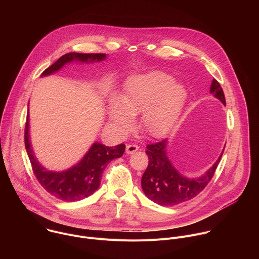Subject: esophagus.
Listing matches in <instances>:
<instances>
[{
  "label": "esophagus",
  "mask_w": 259,
  "mask_h": 259,
  "mask_svg": "<svg viewBox=\"0 0 259 259\" xmlns=\"http://www.w3.org/2000/svg\"><path fill=\"white\" fill-rule=\"evenodd\" d=\"M138 149H139V146L137 144H134V143L127 144V146H126V153L128 155H130V154H133V153L137 152Z\"/></svg>",
  "instance_id": "34e87169"
}]
</instances>
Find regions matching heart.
Listing matches in <instances>:
<instances>
[{
	"label": "heart",
	"mask_w": 259,
	"mask_h": 259,
	"mask_svg": "<svg viewBox=\"0 0 259 259\" xmlns=\"http://www.w3.org/2000/svg\"><path fill=\"white\" fill-rule=\"evenodd\" d=\"M187 98V90L163 71H151L130 78L119 99L113 97L108 104V119L125 132L132 118L139 115V125L144 133L159 137L175 124Z\"/></svg>",
	"instance_id": "1"
}]
</instances>
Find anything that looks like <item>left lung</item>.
<instances>
[{"label": "left lung", "mask_w": 259, "mask_h": 259, "mask_svg": "<svg viewBox=\"0 0 259 259\" xmlns=\"http://www.w3.org/2000/svg\"><path fill=\"white\" fill-rule=\"evenodd\" d=\"M210 92L226 105V97L220 84L213 79ZM167 140L147 144L145 154L149 157V166L141 178V187L145 196L161 206H174L198 196L212 179L223 157L224 151L214 165L198 178L181 175L170 163L166 154Z\"/></svg>", "instance_id": "obj_1"}]
</instances>
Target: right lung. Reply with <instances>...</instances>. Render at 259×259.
<instances>
[{
	"instance_id": "right-lung-1",
	"label": "right lung",
	"mask_w": 259,
	"mask_h": 259,
	"mask_svg": "<svg viewBox=\"0 0 259 259\" xmlns=\"http://www.w3.org/2000/svg\"><path fill=\"white\" fill-rule=\"evenodd\" d=\"M105 58L103 53H67L62 55L56 62L46 68L42 76H48L60 69L65 63L72 60L82 62L101 61ZM24 143L31 168L35 178L41 186L52 196L65 202L79 201L91 196L100 186L102 173L107 164L114 159L123 156L125 144L105 146L95 142L85 157L76 165L62 172L48 171L36 161L32 153L28 136V114L24 129Z\"/></svg>"
}]
</instances>
